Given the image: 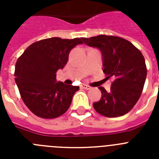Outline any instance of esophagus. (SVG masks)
<instances>
[{
	"label": "esophagus",
	"mask_w": 159,
	"mask_h": 159,
	"mask_svg": "<svg viewBox=\"0 0 159 159\" xmlns=\"http://www.w3.org/2000/svg\"><path fill=\"white\" fill-rule=\"evenodd\" d=\"M80 88H83V89H85V90H89L92 88L90 86L87 85V84H82V85H80Z\"/></svg>",
	"instance_id": "34e87169"
}]
</instances>
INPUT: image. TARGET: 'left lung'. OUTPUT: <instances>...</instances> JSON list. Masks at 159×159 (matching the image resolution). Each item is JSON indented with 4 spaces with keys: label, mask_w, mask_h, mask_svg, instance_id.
Segmentation results:
<instances>
[{
    "label": "left lung",
    "mask_w": 159,
    "mask_h": 159,
    "mask_svg": "<svg viewBox=\"0 0 159 159\" xmlns=\"http://www.w3.org/2000/svg\"><path fill=\"white\" fill-rule=\"evenodd\" d=\"M84 43L102 52V66L107 78L114 81L111 92L99 87L102 96L93 103L95 110L106 117H119L128 113L143 92L147 66L141 52L130 41L115 36L99 35L83 38Z\"/></svg>",
    "instance_id": "obj_1"
}]
</instances>
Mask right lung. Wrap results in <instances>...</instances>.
<instances>
[{
  "mask_svg": "<svg viewBox=\"0 0 159 159\" xmlns=\"http://www.w3.org/2000/svg\"><path fill=\"white\" fill-rule=\"evenodd\" d=\"M83 38H48L32 43L18 58L15 81L25 104L43 119L62 116L69 108L79 87L57 82V71L63 69L71 49Z\"/></svg>",
  "mask_w": 159,
  "mask_h": 159,
  "instance_id": "right-lung-1",
  "label": "right lung"
}]
</instances>
